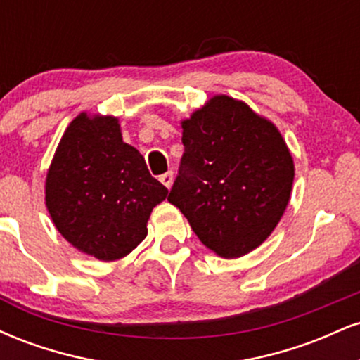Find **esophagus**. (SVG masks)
<instances>
[{
  "instance_id": "esophagus-1",
  "label": "esophagus",
  "mask_w": 360,
  "mask_h": 360,
  "mask_svg": "<svg viewBox=\"0 0 360 360\" xmlns=\"http://www.w3.org/2000/svg\"><path fill=\"white\" fill-rule=\"evenodd\" d=\"M159 181L169 189V188H171V186H172V181H174V174H172V171H169V172H166V174L160 176Z\"/></svg>"
}]
</instances>
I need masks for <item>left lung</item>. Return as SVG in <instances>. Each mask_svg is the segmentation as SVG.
<instances>
[{
    "instance_id": "left-lung-1",
    "label": "left lung",
    "mask_w": 360,
    "mask_h": 360,
    "mask_svg": "<svg viewBox=\"0 0 360 360\" xmlns=\"http://www.w3.org/2000/svg\"><path fill=\"white\" fill-rule=\"evenodd\" d=\"M184 154L167 201L220 257L249 254L291 198L295 162L272 122L218 94L181 122Z\"/></svg>"
}]
</instances>
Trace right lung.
<instances>
[{"instance_id": "1", "label": "right lung", "mask_w": 360, "mask_h": 360, "mask_svg": "<svg viewBox=\"0 0 360 360\" xmlns=\"http://www.w3.org/2000/svg\"><path fill=\"white\" fill-rule=\"evenodd\" d=\"M167 188L123 142L118 118L77 115L62 135L45 179V205L59 233L82 254L117 260L147 237Z\"/></svg>"}]
</instances>
